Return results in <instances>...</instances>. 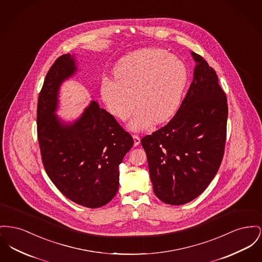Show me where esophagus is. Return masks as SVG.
I'll return each instance as SVG.
<instances>
[{
  "instance_id": "34e87169",
  "label": "esophagus",
  "mask_w": 262,
  "mask_h": 262,
  "mask_svg": "<svg viewBox=\"0 0 262 262\" xmlns=\"http://www.w3.org/2000/svg\"><path fill=\"white\" fill-rule=\"evenodd\" d=\"M133 138H134V142H135V145L137 146V145H139V143H140V138H139L138 135H134L133 136Z\"/></svg>"
}]
</instances>
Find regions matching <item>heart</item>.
Returning <instances> with one entry per match:
<instances>
[{"label":"heart","mask_w":262,"mask_h":262,"mask_svg":"<svg viewBox=\"0 0 262 262\" xmlns=\"http://www.w3.org/2000/svg\"><path fill=\"white\" fill-rule=\"evenodd\" d=\"M115 76L101 81L100 91L106 107L115 118L125 121L137 103L139 110L129 127L143 130L154 122L168 121L175 114L187 85L188 70L184 62L166 50L147 48L119 62Z\"/></svg>","instance_id":"b5f03b06"}]
</instances>
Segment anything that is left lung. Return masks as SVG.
<instances>
[{"mask_svg":"<svg viewBox=\"0 0 262 262\" xmlns=\"http://www.w3.org/2000/svg\"><path fill=\"white\" fill-rule=\"evenodd\" d=\"M194 78L169 123L140 142L144 148L154 194L169 205H183L209 186L222 163L228 103L215 70L201 55Z\"/></svg>","mask_w":262,"mask_h":262,"instance_id":"left-lung-1","label":"left lung"}]
</instances>
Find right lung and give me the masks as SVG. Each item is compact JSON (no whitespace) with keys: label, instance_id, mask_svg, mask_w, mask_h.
<instances>
[{"label":"right lung","instance_id":"1","mask_svg":"<svg viewBox=\"0 0 262 262\" xmlns=\"http://www.w3.org/2000/svg\"><path fill=\"white\" fill-rule=\"evenodd\" d=\"M76 69L67 53L48 70L37 102V139L45 169L56 188L78 205L99 208L117 194L119 165L134 139L97 101L76 122H60L54 114L59 86Z\"/></svg>","mask_w":262,"mask_h":262}]
</instances>
